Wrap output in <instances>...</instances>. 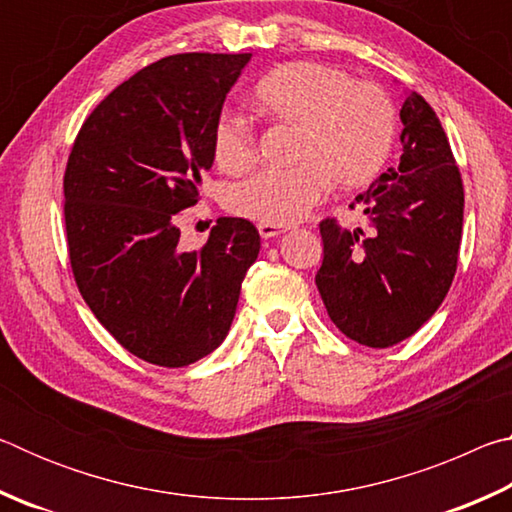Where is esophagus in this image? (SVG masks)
Segmentation results:
<instances>
[{
    "label": "esophagus",
    "mask_w": 512,
    "mask_h": 512,
    "mask_svg": "<svg viewBox=\"0 0 512 512\" xmlns=\"http://www.w3.org/2000/svg\"><path fill=\"white\" fill-rule=\"evenodd\" d=\"M257 230H259V235H262V239H275L284 232L280 225H268V223H259Z\"/></svg>",
    "instance_id": "34e87169"
}]
</instances>
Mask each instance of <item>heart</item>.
Wrapping results in <instances>:
<instances>
[{
  "label": "heart",
  "mask_w": 512,
  "mask_h": 512,
  "mask_svg": "<svg viewBox=\"0 0 512 512\" xmlns=\"http://www.w3.org/2000/svg\"><path fill=\"white\" fill-rule=\"evenodd\" d=\"M255 106L266 117L296 126L289 169H264L230 192V210L244 219L289 225L300 221L329 183L357 189L384 169L395 140V108L372 83H352L341 69L296 60L268 72L255 85ZM214 160L228 173L255 160L250 121L223 112L214 126Z\"/></svg>",
  "instance_id": "1"
}]
</instances>
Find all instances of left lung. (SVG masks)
<instances>
[{
  "mask_svg": "<svg viewBox=\"0 0 512 512\" xmlns=\"http://www.w3.org/2000/svg\"><path fill=\"white\" fill-rule=\"evenodd\" d=\"M402 158L357 196L370 230L320 223L316 287L332 323L388 348L427 323L452 287L463 232V183L436 112L418 92L400 110Z\"/></svg>",
  "mask_w": 512,
  "mask_h": 512,
  "instance_id": "1",
  "label": "left lung"
}]
</instances>
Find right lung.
Wrapping results in <instances>:
<instances>
[{"instance_id": "right-lung-1", "label": "right lung", "mask_w": 512, "mask_h": 512, "mask_svg": "<svg viewBox=\"0 0 512 512\" xmlns=\"http://www.w3.org/2000/svg\"><path fill=\"white\" fill-rule=\"evenodd\" d=\"M253 54H176L144 67L85 119L65 169L69 262L83 300L124 348L183 368L223 343L259 253L250 221L223 216L201 250L176 214L214 164L225 94Z\"/></svg>"}]
</instances>
